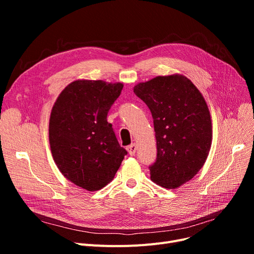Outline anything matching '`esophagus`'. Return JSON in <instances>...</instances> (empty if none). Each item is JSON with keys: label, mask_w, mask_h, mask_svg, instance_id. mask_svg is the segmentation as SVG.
I'll use <instances>...</instances> for the list:
<instances>
[{"label": "esophagus", "mask_w": 254, "mask_h": 254, "mask_svg": "<svg viewBox=\"0 0 254 254\" xmlns=\"http://www.w3.org/2000/svg\"><path fill=\"white\" fill-rule=\"evenodd\" d=\"M127 150L128 151L129 155H134L136 153V151H137V145L135 143L128 145L127 147Z\"/></svg>", "instance_id": "1"}]
</instances>
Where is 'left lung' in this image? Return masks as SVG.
<instances>
[{
	"instance_id": "1",
	"label": "left lung",
	"mask_w": 254,
	"mask_h": 254,
	"mask_svg": "<svg viewBox=\"0 0 254 254\" xmlns=\"http://www.w3.org/2000/svg\"><path fill=\"white\" fill-rule=\"evenodd\" d=\"M149 108L156 139L151 180L177 189L204 166L212 142V124L202 93L182 75L158 76L134 87Z\"/></svg>"
}]
</instances>
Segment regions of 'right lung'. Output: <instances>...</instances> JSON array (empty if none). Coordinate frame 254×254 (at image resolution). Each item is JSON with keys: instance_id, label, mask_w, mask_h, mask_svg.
Wrapping results in <instances>:
<instances>
[{"instance_id": "1", "label": "right lung", "mask_w": 254, "mask_h": 254, "mask_svg": "<svg viewBox=\"0 0 254 254\" xmlns=\"http://www.w3.org/2000/svg\"><path fill=\"white\" fill-rule=\"evenodd\" d=\"M123 87L102 80H76L52 107L49 143L53 159L66 179L86 190L108 184L127 154L107 122Z\"/></svg>"}]
</instances>
